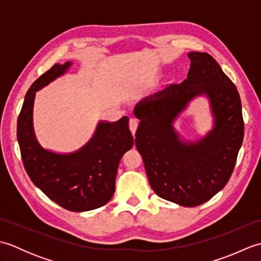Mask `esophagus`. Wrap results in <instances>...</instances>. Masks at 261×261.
<instances>
[{
  "instance_id": "esophagus-1",
  "label": "esophagus",
  "mask_w": 261,
  "mask_h": 261,
  "mask_svg": "<svg viewBox=\"0 0 261 261\" xmlns=\"http://www.w3.org/2000/svg\"><path fill=\"white\" fill-rule=\"evenodd\" d=\"M138 123H139V121H138V120H137V119H135V118H131V119H130V121H129V127H130V130H131L132 135H134V136H135L136 131H137Z\"/></svg>"
}]
</instances>
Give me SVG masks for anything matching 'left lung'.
<instances>
[{
    "label": "left lung",
    "mask_w": 261,
    "mask_h": 261,
    "mask_svg": "<svg viewBox=\"0 0 261 261\" xmlns=\"http://www.w3.org/2000/svg\"><path fill=\"white\" fill-rule=\"evenodd\" d=\"M187 79L142 98L134 109L140 120L136 146L150 186L164 199L197 206L229 181L236 166L245 123L241 99L233 83L206 53L187 54ZM198 97L209 102L213 127L203 137L185 140L174 122Z\"/></svg>",
    "instance_id": "1"
}]
</instances>
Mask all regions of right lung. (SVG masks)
Segmentation results:
<instances>
[{
	"instance_id": "add662e5",
	"label": "right lung",
	"mask_w": 261,
	"mask_h": 261,
	"mask_svg": "<svg viewBox=\"0 0 261 261\" xmlns=\"http://www.w3.org/2000/svg\"><path fill=\"white\" fill-rule=\"evenodd\" d=\"M71 62L56 64L27 92L18 118L16 136L24 168L39 190L73 212L101 207L112 198L122 156L134 146L126 115L115 122L98 121L92 138L73 152L43 148L33 127L36 93L68 73Z\"/></svg>"
}]
</instances>
